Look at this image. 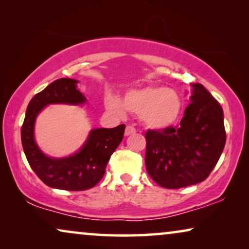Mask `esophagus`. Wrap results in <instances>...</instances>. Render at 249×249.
Returning <instances> with one entry per match:
<instances>
[{"label":"esophagus","mask_w":249,"mask_h":249,"mask_svg":"<svg viewBox=\"0 0 249 249\" xmlns=\"http://www.w3.org/2000/svg\"><path fill=\"white\" fill-rule=\"evenodd\" d=\"M135 132H136L135 127H132V125H127V128H125V131H124V135L129 136V135L135 134Z\"/></svg>","instance_id":"obj_1"}]
</instances>
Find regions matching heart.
Wrapping results in <instances>:
<instances>
[{
  "label": "heart",
  "instance_id": "obj_1",
  "mask_svg": "<svg viewBox=\"0 0 249 249\" xmlns=\"http://www.w3.org/2000/svg\"><path fill=\"white\" fill-rule=\"evenodd\" d=\"M105 107L117 114H124L128 110L138 114L146 127L163 129L178 120L181 100L178 93L171 88L151 85L127 91L124 102L113 95H108L105 98Z\"/></svg>",
  "mask_w": 249,
  "mask_h": 249
}]
</instances>
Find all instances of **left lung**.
Segmentation results:
<instances>
[{
    "label": "left lung",
    "instance_id": "left-lung-1",
    "mask_svg": "<svg viewBox=\"0 0 249 249\" xmlns=\"http://www.w3.org/2000/svg\"><path fill=\"white\" fill-rule=\"evenodd\" d=\"M190 103L179 127L146 131L149 177L169 189L196 185L216 165L226 145L223 110L203 85L193 84Z\"/></svg>",
    "mask_w": 249,
    "mask_h": 249
}]
</instances>
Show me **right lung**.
<instances>
[{"mask_svg":"<svg viewBox=\"0 0 249 249\" xmlns=\"http://www.w3.org/2000/svg\"><path fill=\"white\" fill-rule=\"evenodd\" d=\"M77 83L70 78H61L36 94L29 102L21 127L22 147L30 168L45 185L71 192L89 189L100 182L125 128L120 124L111 129H93L79 152L69 158L52 159L44 154L34 138L36 117L49 104L78 105L86 102L77 89Z\"/></svg>","mask_w":249,"mask_h":249,"instance_id":"add662e5","label":"right lung"}]
</instances>
